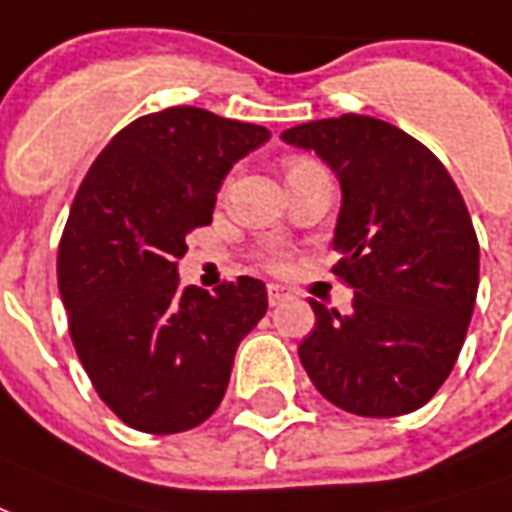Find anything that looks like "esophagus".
<instances>
[{
  "label": "esophagus",
  "instance_id": "obj_1",
  "mask_svg": "<svg viewBox=\"0 0 512 512\" xmlns=\"http://www.w3.org/2000/svg\"><path fill=\"white\" fill-rule=\"evenodd\" d=\"M267 297H270V305H281L283 300L292 297V289H286L281 283H270V286H267Z\"/></svg>",
  "mask_w": 512,
  "mask_h": 512
}]
</instances>
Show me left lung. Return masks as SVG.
<instances>
[{
    "label": "left lung",
    "instance_id": "1",
    "mask_svg": "<svg viewBox=\"0 0 512 512\" xmlns=\"http://www.w3.org/2000/svg\"><path fill=\"white\" fill-rule=\"evenodd\" d=\"M281 138L338 177L333 272L354 289L349 313L311 300L302 368L346 412H414L450 376L475 311L480 248L464 199L431 149L382 119H313Z\"/></svg>",
    "mask_w": 512,
    "mask_h": 512
}]
</instances>
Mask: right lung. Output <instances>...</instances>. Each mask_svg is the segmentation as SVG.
Returning <instances> with one entry per match:
<instances>
[{"label":"right lung","instance_id":"add662e5","mask_svg":"<svg viewBox=\"0 0 512 512\" xmlns=\"http://www.w3.org/2000/svg\"><path fill=\"white\" fill-rule=\"evenodd\" d=\"M270 130L193 106L130 122L81 182L59 242L70 338L98 395L144 434L204 423L234 354L267 313L242 275L215 292L179 283L185 237L207 226L223 179Z\"/></svg>","mask_w":512,"mask_h":512}]
</instances>
